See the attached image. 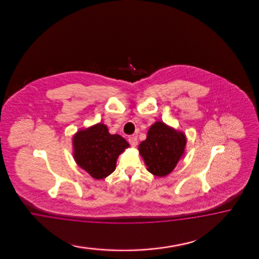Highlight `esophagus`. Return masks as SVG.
I'll return each instance as SVG.
<instances>
[{"mask_svg":"<svg viewBox=\"0 0 259 259\" xmlns=\"http://www.w3.org/2000/svg\"><path fill=\"white\" fill-rule=\"evenodd\" d=\"M128 141H129V143L131 144L132 147H136V146L138 145V140H137V138H136L135 136L130 137V138L128 139Z\"/></svg>","mask_w":259,"mask_h":259,"instance_id":"obj_1","label":"esophagus"}]
</instances>
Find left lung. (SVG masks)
Masks as SVG:
<instances>
[{
    "mask_svg": "<svg viewBox=\"0 0 259 259\" xmlns=\"http://www.w3.org/2000/svg\"><path fill=\"white\" fill-rule=\"evenodd\" d=\"M186 143L183 132L157 121L150 127L146 140L139 145V151L147 171L162 178L172 172L184 156Z\"/></svg>",
    "mask_w": 259,
    "mask_h": 259,
    "instance_id": "8db88e82",
    "label": "left lung"
}]
</instances>
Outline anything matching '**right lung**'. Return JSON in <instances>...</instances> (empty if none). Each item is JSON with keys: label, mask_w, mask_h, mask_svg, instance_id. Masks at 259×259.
<instances>
[{"label": "right lung", "mask_w": 259, "mask_h": 259, "mask_svg": "<svg viewBox=\"0 0 259 259\" xmlns=\"http://www.w3.org/2000/svg\"><path fill=\"white\" fill-rule=\"evenodd\" d=\"M72 144L76 163L95 180L105 179L114 172L118 156L129 147L121 136L111 135L103 123L78 130Z\"/></svg>", "instance_id": "add662e5"}]
</instances>
